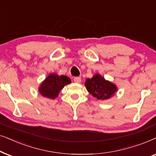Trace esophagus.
<instances>
[{"instance_id":"obj_1","label":"esophagus","mask_w":156,"mask_h":156,"mask_svg":"<svg viewBox=\"0 0 156 156\" xmlns=\"http://www.w3.org/2000/svg\"><path fill=\"white\" fill-rule=\"evenodd\" d=\"M73 80L75 83H80L81 82V79H80V77H76V78H74Z\"/></svg>"}]
</instances>
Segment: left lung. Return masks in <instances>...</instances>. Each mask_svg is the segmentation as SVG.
Returning a JSON list of instances; mask_svg holds the SVG:
<instances>
[{
	"mask_svg": "<svg viewBox=\"0 0 156 156\" xmlns=\"http://www.w3.org/2000/svg\"><path fill=\"white\" fill-rule=\"evenodd\" d=\"M85 86L89 93L101 101L111 98L118 91L115 84L105 80L99 73L93 75L91 78H87Z\"/></svg>",
	"mask_w": 156,
	"mask_h": 156,
	"instance_id": "8db88e82",
	"label": "left lung"
}]
</instances>
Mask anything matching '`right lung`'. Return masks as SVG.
Here are the masks:
<instances>
[{"label": "right lung", "mask_w": 156, "mask_h": 156, "mask_svg": "<svg viewBox=\"0 0 156 156\" xmlns=\"http://www.w3.org/2000/svg\"><path fill=\"white\" fill-rule=\"evenodd\" d=\"M71 83L68 77L56 73H51L41 83L38 91L43 97L54 99L58 96V94L64 86Z\"/></svg>", "instance_id": "obj_1"}]
</instances>
